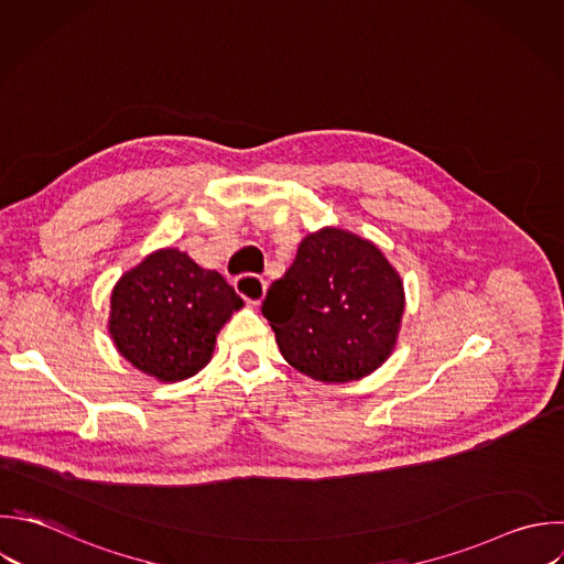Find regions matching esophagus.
I'll return each instance as SVG.
<instances>
[{
	"label": "esophagus",
	"mask_w": 564,
	"mask_h": 564,
	"mask_svg": "<svg viewBox=\"0 0 564 564\" xmlns=\"http://www.w3.org/2000/svg\"><path fill=\"white\" fill-rule=\"evenodd\" d=\"M236 291L242 295V300L247 304L258 306L264 300V295H267V282L262 278H258V275L247 273V275H240L236 280Z\"/></svg>",
	"instance_id": "esophagus-1"
}]
</instances>
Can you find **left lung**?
Wrapping results in <instances>:
<instances>
[{"mask_svg": "<svg viewBox=\"0 0 564 564\" xmlns=\"http://www.w3.org/2000/svg\"><path fill=\"white\" fill-rule=\"evenodd\" d=\"M403 280L381 249L344 229L308 234L262 302L282 357L322 383L357 381L394 350Z\"/></svg>", "mask_w": 564, "mask_h": 564, "instance_id": "8db88e82", "label": "left lung"}]
</instances>
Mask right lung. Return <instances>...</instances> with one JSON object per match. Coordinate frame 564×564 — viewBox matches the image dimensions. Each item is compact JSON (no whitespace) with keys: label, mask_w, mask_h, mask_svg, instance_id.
Listing matches in <instances>:
<instances>
[{"label":"right lung","mask_w":564,"mask_h":564,"mask_svg":"<svg viewBox=\"0 0 564 564\" xmlns=\"http://www.w3.org/2000/svg\"><path fill=\"white\" fill-rule=\"evenodd\" d=\"M242 304L218 271L165 247L119 278L108 330L137 370L174 383L212 361L220 328Z\"/></svg>","instance_id":"right-lung-1"}]
</instances>
